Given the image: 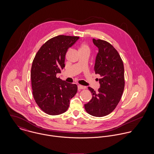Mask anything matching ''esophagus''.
Instances as JSON below:
<instances>
[{"label": "esophagus", "mask_w": 154, "mask_h": 154, "mask_svg": "<svg viewBox=\"0 0 154 154\" xmlns=\"http://www.w3.org/2000/svg\"><path fill=\"white\" fill-rule=\"evenodd\" d=\"M78 88L79 90H81V89H85L86 87H84L82 85H78Z\"/></svg>", "instance_id": "obj_1"}]
</instances>
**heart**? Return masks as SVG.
I'll use <instances>...</instances> for the list:
<instances>
[{
	"instance_id": "1",
	"label": "heart",
	"mask_w": 154,
	"mask_h": 154,
	"mask_svg": "<svg viewBox=\"0 0 154 154\" xmlns=\"http://www.w3.org/2000/svg\"><path fill=\"white\" fill-rule=\"evenodd\" d=\"M90 51V47L87 43H83L81 44V45L79 47V51H87L89 52Z\"/></svg>"
}]
</instances>
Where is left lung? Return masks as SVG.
<instances>
[{
  "instance_id": "obj_1",
  "label": "left lung",
  "mask_w": 154,
  "mask_h": 154,
  "mask_svg": "<svg viewBox=\"0 0 154 154\" xmlns=\"http://www.w3.org/2000/svg\"><path fill=\"white\" fill-rule=\"evenodd\" d=\"M92 41L98 48L94 70L101 76L100 87L97 92L88 87L92 97L84 107L90 115L103 117L114 110L121 99L125 88L124 66L119 53L111 44L100 39L93 38Z\"/></svg>"
}]
</instances>
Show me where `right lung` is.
<instances>
[{
  "instance_id": "obj_1",
  "label": "right lung",
  "mask_w": 154,
  "mask_h": 154,
  "mask_svg": "<svg viewBox=\"0 0 154 154\" xmlns=\"http://www.w3.org/2000/svg\"><path fill=\"white\" fill-rule=\"evenodd\" d=\"M79 37L60 35L45 42L37 53L31 67V78L34 98L44 112L59 115L68 109L70 100L77 92L76 84L56 77L65 65L67 49Z\"/></svg>"
}]
</instances>
